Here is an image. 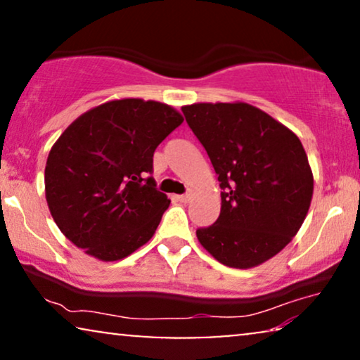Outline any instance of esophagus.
Wrapping results in <instances>:
<instances>
[{
  "label": "esophagus",
  "instance_id": "34e87169",
  "mask_svg": "<svg viewBox=\"0 0 360 360\" xmlns=\"http://www.w3.org/2000/svg\"><path fill=\"white\" fill-rule=\"evenodd\" d=\"M176 198H179V201H181V203H188V201L193 198V193H191V191H188V193H185V195H179V196H176Z\"/></svg>",
  "mask_w": 360,
  "mask_h": 360
}]
</instances>
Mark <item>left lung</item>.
<instances>
[{"label":"left lung","mask_w":360,"mask_h":360,"mask_svg":"<svg viewBox=\"0 0 360 360\" xmlns=\"http://www.w3.org/2000/svg\"><path fill=\"white\" fill-rule=\"evenodd\" d=\"M218 175L221 213L196 231L223 265L252 269L295 238L313 198V172L293 131L249 103L181 106Z\"/></svg>","instance_id":"obj_1"}]
</instances>
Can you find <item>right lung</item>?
<instances>
[{"label": "right lung", "instance_id": "right-lung-1", "mask_svg": "<svg viewBox=\"0 0 360 360\" xmlns=\"http://www.w3.org/2000/svg\"><path fill=\"white\" fill-rule=\"evenodd\" d=\"M181 122L165 103L122 98L91 108L62 132L44 180L52 218L70 243L112 262L154 236L170 200L147 174L157 146Z\"/></svg>", "mask_w": 360, "mask_h": 360}]
</instances>
